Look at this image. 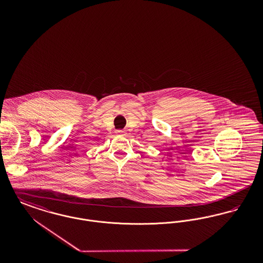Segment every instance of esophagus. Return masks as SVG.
<instances>
[{
	"mask_svg": "<svg viewBox=\"0 0 263 263\" xmlns=\"http://www.w3.org/2000/svg\"><path fill=\"white\" fill-rule=\"evenodd\" d=\"M125 131H123V130H118V131H116V134L117 135H125Z\"/></svg>",
	"mask_w": 263,
	"mask_h": 263,
	"instance_id": "1",
	"label": "esophagus"
}]
</instances>
